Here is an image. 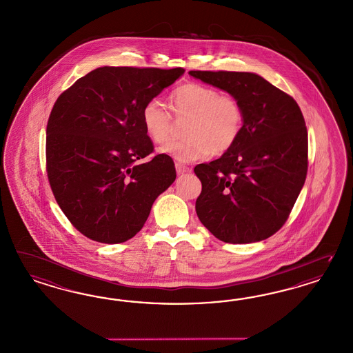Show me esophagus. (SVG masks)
<instances>
[{
  "label": "esophagus",
  "mask_w": 353,
  "mask_h": 353,
  "mask_svg": "<svg viewBox=\"0 0 353 353\" xmlns=\"http://www.w3.org/2000/svg\"><path fill=\"white\" fill-rule=\"evenodd\" d=\"M175 169L178 175H183L185 172H191V168H188L187 165H183V163H175Z\"/></svg>",
  "instance_id": "34e87169"
}]
</instances>
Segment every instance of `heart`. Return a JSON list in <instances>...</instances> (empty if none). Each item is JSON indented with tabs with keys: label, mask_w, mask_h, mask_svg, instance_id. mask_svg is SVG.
<instances>
[{
	"label": "heart",
	"mask_w": 353,
	"mask_h": 353,
	"mask_svg": "<svg viewBox=\"0 0 353 353\" xmlns=\"http://www.w3.org/2000/svg\"><path fill=\"white\" fill-rule=\"evenodd\" d=\"M172 110L178 117L191 115L185 127L187 139L171 141L161 148L171 159L190 162L209 154L221 156L239 140L244 113L239 101L214 87L190 81L171 93ZM140 122L154 144H163L171 137V114L157 100L144 103Z\"/></svg>",
	"instance_id": "obj_1"
}]
</instances>
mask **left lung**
<instances>
[{"label": "left lung", "mask_w": 353, "mask_h": 353, "mask_svg": "<svg viewBox=\"0 0 353 353\" xmlns=\"http://www.w3.org/2000/svg\"><path fill=\"white\" fill-rule=\"evenodd\" d=\"M239 101L244 123L221 159L194 168L196 213L216 239L247 244L282 228L307 171V132L295 100L253 72L190 71Z\"/></svg>", "instance_id": "1"}]
</instances>
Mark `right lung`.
<instances>
[{
    "mask_svg": "<svg viewBox=\"0 0 353 353\" xmlns=\"http://www.w3.org/2000/svg\"><path fill=\"white\" fill-rule=\"evenodd\" d=\"M183 74L182 68L103 66L59 94L46 125V172L59 208L88 239L134 238L175 181L168 154L137 162L154 150L140 113Z\"/></svg>",
    "mask_w": 353,
    "mask_h": 353,
    "instance_id": "obj_1",
    "label": "right lung"
}]
</instances>
